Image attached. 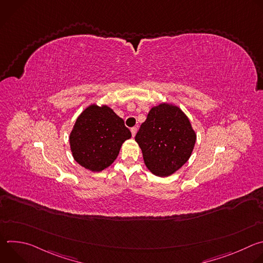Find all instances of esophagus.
<instances>
[{
  "label": "esophagus",
  "instance_id": "34e87169",
  "mask_svg": "<svg viewBox=\"0 0 263 263\" xmlns=\"http://www.w3.org/2000/svg\"><path fill=\"white\" fill-rule=\"evenodd\" d=\"M136 132H137V128H135V127L131 128V133H132V136H133V137L136 135Z\"/></svg>",
  "mask_w": 263,
  "mask_h": 263
}]
</instances>
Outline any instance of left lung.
I'll use <instances>...</instances> for the list:
<instances>
[{"mask_svg":"<svg viewBox=\"0 0 263 263\" xmlns=\"http://www.w3.org/2000/svg\"><path fill=\"white\" fill-rule=\"evenodd\" d=\"M197 134L180 107L160 103L149 110L135 140L145 166L158 177H168L192 156Z\"/></svg>","mask_w":263,"mask_h":263,"instance_id":"1","label":"left lung"}]
</instances>
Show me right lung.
I'll list each match as a JSON object with an SVG mask.
<instances>
[{
  "instance_id": "right-lung-1",
  "label": "right lung",
  "mask_w": 263,
  "mask_h": 263,
  "mask_svg": "<svg viewBox=\"0 0 263 263\" xmlns=\"http://www.w3.org/2000/svg\"><path fill=\"white\" fill-rule=\"evenodd\" d=\"M131 138L130 130L108 105L91 104L77 118L69 145L73 159L93 173L102 172L117 159L122 144Z\"/></svg>"
}]
</instances>
